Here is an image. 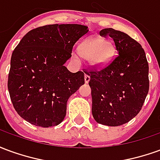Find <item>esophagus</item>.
Masks as SVG:
<instances>
[{"label": "esophagus", "mask_w": 160, "mask_h": 160, "mask_svg": "<svg viewBox=\"0 0 160 160\" xmlns=\"http://www.w3.org/2000/svg\"><path fill=\"white\" fill-rule=\"evenodd\" d=\"M90 79L91 78L90 76H89V74H87V73H86V74H85V82H86V83H88Z\"/></svg>", "instance_id": "34e87169"}]
</instances>
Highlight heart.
<instances>
[{
    "instance_id": "obj_1",
    "label": "heart",
    "mask_w": 160,
    "mask_h": 160,
    "mask_svg": "<svg viewBox=\"0 0 160 160\" xmlns=\"http://www.w3.org/2000/svg\"><path fill=\"white\" fill-rule=\"evenodd\" d=\"M114 48L111 43L101 38H92L85 40L80 45V53L86 59H89L95 66H101L110 59ZM73 56L77 57L75 53Z\"/></svg>"
}]
</instances>
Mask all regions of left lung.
<instances>
[{
  "label": "left lung",
  "instance_id": "left-lung-1",
  "mask_svg": "<svg viewBox=\"0 0 160 160\" xmlns=\"http://www.w3.org/2000/svg\"><path fill=\"white\" fill-rule=\"evenodd\" d=\"M99 35L113 38L118 56L103 68L85 71L91 78L92 112L97 122L116 127L141 110L149 90V68L144 49L128 34L105 28Z\"/></svg>",
  "mask_w": 160,
  "mask_h": 160
}]
</instances>
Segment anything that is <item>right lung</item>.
<instances>
[{"label":"right lung","instance_id":"1","mask_svg":"<svg viewBox=\"0 0 160 160\" xmlns=\"http://www.w3.org/2000/svg\"><path fill=\"white\" fill-rule=\"evenodd\" d=\"M87 28L78 24L40 26L26 33L16 46L8 88L23 119L42 128L62 122L68 99L85 83L83 72L71 73L64 64Z\"/></svg>","mask_w":160,"mask_h":160}]
</instances>
